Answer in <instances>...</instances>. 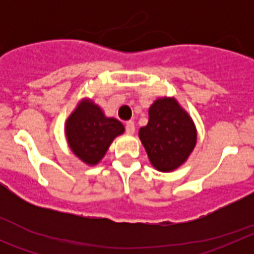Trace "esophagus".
<instances>
[{"mask_svg":"<svg viewBox=\"0 0 254 254\" xmlns=\"http://www.w3.org/2000/svg\"><path fill=\"white\" fill-rule=\"evenodd\" d=\"M134 129H136V128H134V123L133 122H131V121H129V122L126 123V132H127V133L133 134Z\"/></svg>","mask_w":254,"mask_h":254,"instance_id":"34e87169","label":"esophagus"}]
</instances>
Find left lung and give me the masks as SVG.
Here are the masks:
<instances>
[{"label":"left lung","mask_w":254,"mask_h":254,"mask_svg":"<svg viewBox=\"0 0 254 254\" xmlns=\"http://www.w3.org/2000/svg\"><path fill=\"white\" fill-rule=\"evenodd\" d=\"M138 137L152 167L173 172L187 161L196 147L197 129L188 112L174 96L158 98L149 108V123Z\"/></svg>","instance_id":"obj_1"}]
</instances>
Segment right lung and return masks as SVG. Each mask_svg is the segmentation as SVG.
<instances>
[{"mask_svg":"<svg viewBox=\"0 0 254 254\" xmlns=\"http://www.w3.org/2000/svg\"><path fill=\"white\" fill-rule=\"evenodd\" d=\"M125 126L113 117H107L93 99L84 98L77 103L64 123L67 143L76 158L89 167L100 163Z\"/></svg>","mask_w":254,"mask_h":254,"instance_id":"right-lung-1","label":"right lung"}]
</instances>
